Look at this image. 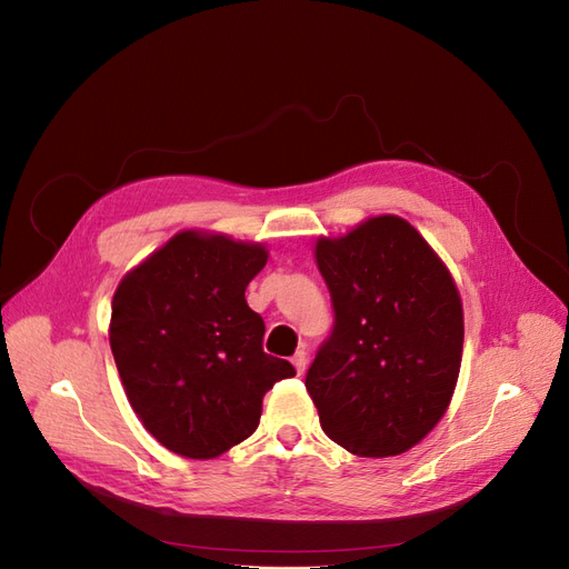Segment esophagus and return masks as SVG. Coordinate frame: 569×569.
<instances>
[{"label": "esophagus", "instance_id": "34e87169", "mask_svg": "<svg viewBox=\"0 0 569 569\" xmlns=\"http://www.w3.org/2000/svg\"><path fill=\"white\" fill-rule=\"evenodd\" d=\"M292 366H296V371L302 376L305 369H307V355L305 352H296V357H292Z\"/></svg>", "mask_w": 569, "mask_h": 569}]
</instances>
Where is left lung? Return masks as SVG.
<instances>
[{
  "label": "left lung",
  "mask_w": 569,
  "mask_h": 569,
  "mask_svg": "<svg viewBox=\"0 0 569 569\" xmlns=\"http://www.w3.org/2000/svg\"><path fill=\"white\" fill-rule=\"evenodd\" d=\"M333 333L305 385L323 432L350 453L416 447L447 413L463 357V305L451 271L407 219L378 214L321 236Z\"/></svg>",
  "instance_id": "obj_1"
}]
</instances>
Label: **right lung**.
Returning <instances> with one entry per match:
<instances>
[{
	"label": "right lung",
	"instance_id": "obj_1",
	"mask_svg": "<svg viewBox=\"0 0 569 569\" xmlns=\"http://www.w3.org/2000/svg\"><path fill=\"white\" fill-rule=\"evenodd\" d=\"M267 246L187 229L122 277L111 350L127 399L158 442L179 456H222L260 423L273 382L292 363L262 350L264 321L246 288Z\"/></svg>",
	"mask_w": 569,
	"mask_h": 569
}]
</instances>
